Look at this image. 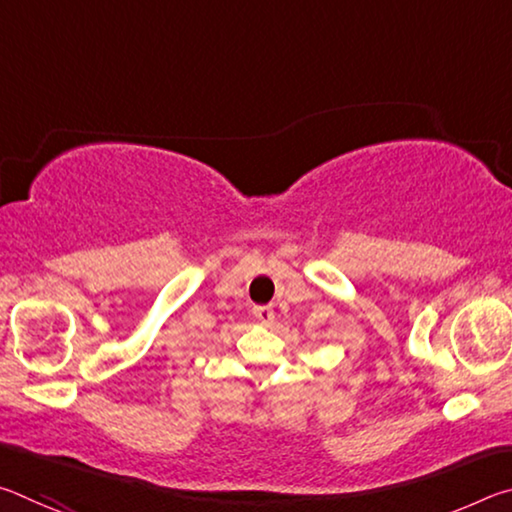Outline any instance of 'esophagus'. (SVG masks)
<instances>
[{
	"label": "esophagus",
	"mask_w": 512,
	"mask_h": 512,
	"mask_svg": "<svg viewBox=\"0 0 512 512\" xmlns=\"http://www.w3.org/2000/svg\"><path fill=\"white\" fill-rule=\"evenodd\" d=\"M253 311H255V318L259 320V323H262V325H273V320H275V311H273V307L259 305V307H255Z\"/></svg>",
	"instance_id": "esophagus-1"
}]
</instances>
